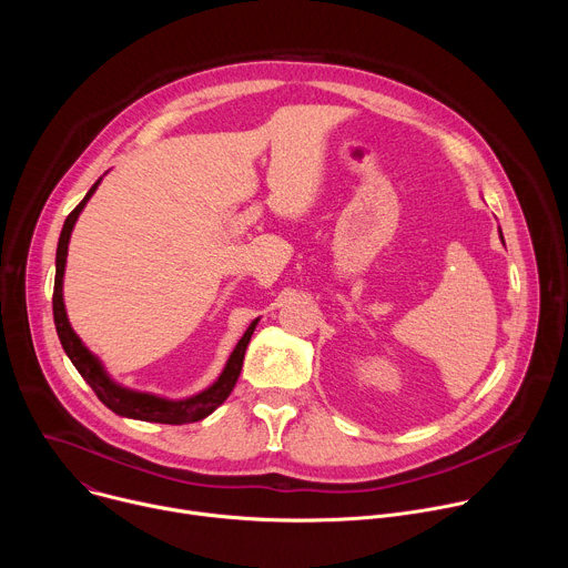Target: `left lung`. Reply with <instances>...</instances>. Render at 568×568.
<instances>
[{
    "label": "left lung",
    "mask_w": 568,
    "mask_h": 568,
    "mask_svg": "<svg viewBox=\"0 0 568 568\" xmlns=\"http://www.w3.org/2000/svg\"><path fill=\"white\" fill-rule=\"evenodd\" d=\"M501 240H504V235H501Z\"/></svg>",
    "instance_id": "8db88e82"
}]
</instances>
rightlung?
Returning <instances> with one entry per match:
<instances>
[{
  "label": "right lung",
  "mask_w": 568,
  "mask_h": 568,
  "mask_svg": "<svg viewBox=\"0 0 568 568\" xmlns=\"http://www.w3.org/2000/svg\"><path fill=\"white\" fill-rule=\"evenodd\" d=\"M101 182V180H99ZM99 182L90 189V193L83 197L64 220L60 240H58V252H55V283H53V321H55V331L60 337V344L64 348V353L69 355L71 364L75 366V371L83 375V379L92 386V390L99 395V399L105 404L108 409H112L119 416H128L134 420H145V423H161V425H186V423H197L202 418H206L209 414H213L220 404L229 397V393L233 390L237 375L242 371V359H245V351L247 344L254 335L256 328V321H252V326L247 328V333L242 335V339L237 342V346L233 348L222 375L217 377V382L197 393L195 397L189 399H180V402H171L164 397H156V395H148V393H136V390H128L119 384H114L101 362L83 346L75 337V333L71 331L69 321H67V312H64V303H62V274H64V261H67V245H69V235L71 229L80 215V211L85 209L88 200L92 197V193L97 191Z\"/></svg>",
  "instance_id": "obj_1"
}]
</instances>
